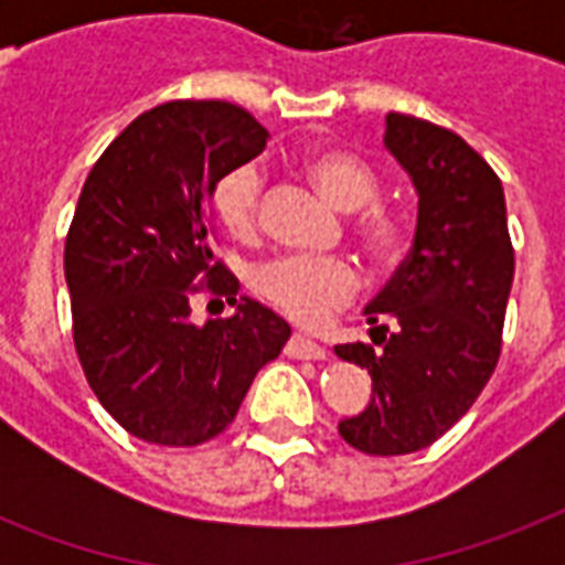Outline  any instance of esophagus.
I'll list each match as a JSON object with an SVG mask.
<instances>
[{"mask_svg":"<svg viewBox=\"0 0 565 565\" xmlns=\"http://www.w3.org/2000/svg\"><path fill=\"white\" fill-rule=\"evenodd\" d=\"M287 354L292 358H326V345L317 343V340H310L308 334H296L290 337V343H287Z\"/></svg>","mask_w":565,"mask_h":565,"instance_id":"34e87169","label":"esophagus"}]
</instances>
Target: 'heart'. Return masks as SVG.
<instances>
[{"label": "heart", "mask_w": 565, "mask_h": 565, "mask_svg": "<svg viewBox=\"0 0 565 565\" xmlns=\"http://www.w3.org/2000/svg\"><path fill=\"white\" fill-rule=\"evenodd\" d=\"M310 181L340 211H358L377 195V175L358 154L313 152L305 161ZM260 193L264 179L255 167H237L213 190V207L231 237L252 239L260 228ZM363 246L377 260H395L407 246V222L402 213L372 207L358 222ZM361 287V273L349 257L340 255H284L255 273V290L269 305L284 310L301 326L326 322L343 308Z\"/></svg>", "instance_id": "b5f03b06"}]
</instances>
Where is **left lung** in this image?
<instances>
[{"label": "left lung", "instance_id": "8db88e82", "mask_svg": "<svg viewBox=\"0 0 565 565\" xmlns=\"http://www.w3.org/2000/svg\"><path fill=\"white\" fill-rule=\"evenodd\" d=\"M386 152L419 195L411 255L363 308L372 343L334 345L372 375V398L340 419L363 455L428 448L490 381L513 287V246L499 175L463 137L386 114Z\"/></svg>", "mask_w": 565, "mask_h": 565}]
</instances>
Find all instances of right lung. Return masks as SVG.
I'll return each mask as SVG.
<instances>
[{
  "instance_id": "right-lung-1",
  "label": "right lung",
  "mask_w": 565,
  "mask_h": 565,
  "mask_svg": "<svg viewBox=\"0 0 565 565\" xmlns=\"http://www.w3.org/2000/svg\"><path fill=\"white\" fill-rule=\"evenodd\" d=\"M231 102H167L105 149L84 181L64 246L75 352L102 407L154 446H199L228 428L290 326L213 257L211 199L222 175L266 149ZM235 313L195 327L194 284Z\"/></svg>"
}]
</instances>
